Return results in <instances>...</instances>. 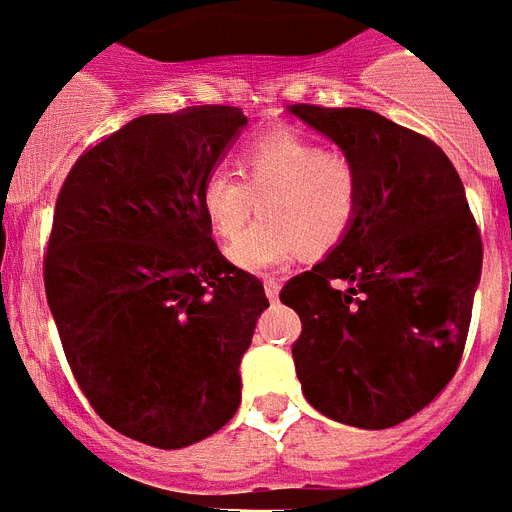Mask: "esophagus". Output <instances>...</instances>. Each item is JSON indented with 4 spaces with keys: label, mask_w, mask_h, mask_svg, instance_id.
<instances>
[{
    "label": "esophagus",
    "mask_w": 512,
    "mask_h": 512,
    "mask_svg": "<svg viewBox=\"0 0 512 512\" xmlns=\"http://www.w3.org/2000/svg\"><path fill=\"white\" fill-rule=\"evenodd\" d=\"M264 293H267L269 301H277V298H280V282L277 280L264 282Z\"/></svg>",
    "instance_id": "34e87169"
}]
</instances>
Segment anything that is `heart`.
Instances as JSON below:
<instances>
[{
	"instance_id": "heart-1",
	"label": "heart",
	"mask_w": 512,
	"mask_h": 512,
	"mask_svg": "<svg viewBox=\"0 0 512 512\" xmlns=\"http://www.w3.org/2000/svg\"><path fill=\"white\" fill-rule=\"evenodd\" d=\"M240 174L214 169L200 190L203 214L222 240L239 237L262 203L265 224L230 248L237 269L267 275L288 267L298 251L320 256L357 224L362 171L320 142L290 132L259 137L240 155Z\"/></svg>"
}]
</instances>
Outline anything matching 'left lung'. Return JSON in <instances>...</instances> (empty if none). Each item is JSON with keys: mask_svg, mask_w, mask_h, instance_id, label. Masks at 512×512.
I'll list each match as a JSON object with an SVG mask.
<instances>
[{"mask_svg": "<svg viewBox=\"0 0 512 512\" xmlns=\"http://www.w3.org/2000/svg\"><path fill=\"white\" fill-rule=\"evenodd\" d=\"M362 171L354 230L280 301L306 402L354 428L418 415L457 372L481 280V235L444 150L365 108L290 105Z\"/></svg>", "mask_w": 512, "mask_h": 512, "instance_id": "left-lung-1", "label": "left lung"}]
</instances>
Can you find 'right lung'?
Here are the masks:
<instances>
[{
  "label": "right lung",
  "mask_w": 512,
  "mask_h": 512,
  "mask_svg": "<svg viewBox=\"0 0 512 512\" xmlns=\"http://www.w3.org/2000/svg\"><path fill=\"white\" fill-rule=\"evenodd\" d=\"M245 124L227 105L134 118L57 195L44 290L65 359L94 412L150 447H190L230 423L269 306L259 277L216 248L200 203Z\"/></svg>",
  "instance_id": "obj_1"
}]
</instances>
